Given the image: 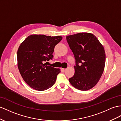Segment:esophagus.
<instances>
[{
	"label": "esophagus",
	"instance_id": "1",
	"mask_svg": "<svg viewBox=\"0 0 121 121\" xmlns=\"http://www.w3.org/2000/svg\"><path fill=\"white\" fill-rule=\"evenodd\" d=\"M60 70H61V71H62V72H65V70H66V69H64V68H61Z\"/></svg>",
	"mask_w": 121,
	"mask_h": 121
}]
</instances>
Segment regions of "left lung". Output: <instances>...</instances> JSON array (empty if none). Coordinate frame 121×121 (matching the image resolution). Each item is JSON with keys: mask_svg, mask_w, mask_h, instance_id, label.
<instances>
[{"mask_svg": "<svg viewBox=\"0 0 121 121\" xmlns=\"http://www.w3.org/2000/svg\"><path fill=\"white\" fill-rule=\"evenodd\" d=\"M66 39L75 59V73L69 82L76 89L86 91L95 86L104 71V48L95 35L79 33Z\"/></svg>", "mask_w": 121, "mask_h": 121, "instance_id": "8db88e82", "label": "left lung"}]
</instances>
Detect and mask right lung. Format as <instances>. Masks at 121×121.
<instances>
[{
  "label": "right lung",
  "instance_id": "obj_1",
  "mask_svg": "<svg viewBox=\"0 0 121 121\" xmlns=\"http://www.w3.org/2000/svg\"><path fill=\"white\" fill-rule=\"evenodd\" d=\"M63 37L31 35L20 44L17 51V66L23 80L29 86L44 91L53 85L60 69L46 65L53 58L55 46Z\"/></svg>",
  "mask_w": 121,
  "mask_h": 121
}]
</instances>
